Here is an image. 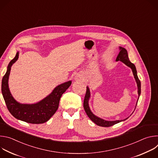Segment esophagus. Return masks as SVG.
<instances>
[{"label":"esophagus","mask_w":158,"mask_h":158,"mask_svg":"<svg viewBox=\"0 0 158 158\" xmlns=\"http://www.w3.org/2000/svg\"><path fill=\"white\" fill-rule=\"evenodd\" d=\"M75 79H76V81H83L84 79V76H83L82 74H77V75L76 76V77H75Z\"/></svg>","instance_id":"obj_1"}]
</instances>
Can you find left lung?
<instances>
[{
    "label": "left lung",
    "mask_w": 158,
    "mask_h": 158,
    "mask_svg": "<svg viewBox=\"0 0 158 158\" xmlns=\"http://www.w3.org/2000/svg\"><path fill=\"white\" fill-rule=\"evenodd\" d=\"M120 49H121V51H120V52H119V54H118V56L116 58V61H118V60L122 61L126 65L129 66V67H131V68L132 69L134 78H135V79H136V82H137L138 88V96H139H139L141 94V81H140V80L139 79V78L138 77L136 67H135L134 64H132L129 60V57H128L127 52L126 49H125L124 48H123L121 47H120ZM89 98H90L89 89L88 87H87L86 93H85V97H84V104H83L84 108V110L86 112L87 115L88 116V117L90 119H91V120L92 121H93L95 124H96L98 126H102V127H110V126H113V125L123 121V120H118V121H107L103 120V119L94 116L92 113V112L91 111V110H90L89 107L88 101H89ZM139 98H138V99H139ZM138 101H137V104H138ZM137 104H136V106H137ZM127 118H126V119H127ZM126 119H124V121L126 120Z\"/></svg>",
    "instance_id": "obj_1"
}]
</instances>
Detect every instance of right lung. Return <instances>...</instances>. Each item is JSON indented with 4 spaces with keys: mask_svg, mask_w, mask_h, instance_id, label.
Wrapping results in <instances>:
<instances>
[{
    "mask_svg": "<svg viewBox=\"0 0 158 158\" xmlns=\"http://www.w3.org/2000/svg\"><path fill=\"white\" fill-rule=\"evenodd\" d=\"M19 52L8 65L7 70L2 81V93L6 106L10 114L16 119L31 124H42L47 122L58 109L60 99L71 84L68 81L59 85L52 93L41 101L34 104H22L17 102L11 95L8 79L12 65L18 59Z\"/></svg>",
    "mask_w": 158,
    "mask_h": 158,
    "instance_id": "add662e5",
    "label": "right lung"
}]
</instances>
